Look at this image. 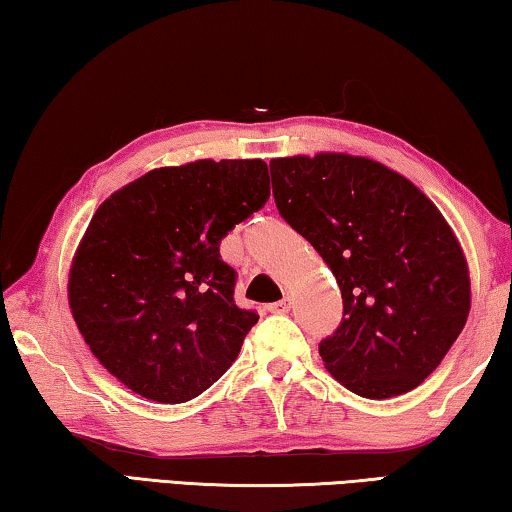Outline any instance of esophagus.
Here are the masks:
<instances>
[{
  "instance_id": "34e87169",
  "label": "esophagus",
  "mask_w": 512,
  "mask_h": 512,
  "mask_svg": "<svg viewBox=\"0 0 512 512\" xmlns=\"http://www.w3.org/2000/svg\"><path fill=\"white\" fill-rule=\"evenodd\" d=\"M289 309H291L289 298H282V300L273 302V305H268V311H271V314H289Z\"/></svg>"
}]
</instances>
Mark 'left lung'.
Returning <instances> with one entry per match:
<instances>
[{"mask_svg": "<svg viewBox=\"0 0 512 512\" xmlns=\"http://www.w3.org/2000/svg\"><path fill=\"white\" fill-rule=\"evenodd\" d=\"M277 212L332 268L343 296L318 352L370 400L422 384L470 314V275L443 214L411 180L368 158L318 153L271 162Z\"/></svg>", "mask_w": 512, "mask_h": 512, "instance_id": "8db88e82", "label": "left lung"}]
</instances>
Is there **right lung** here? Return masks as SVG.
<instances>
[{"mask_svg":"<svg viewBox=\"0 0 512 512\" xmlns=\"http://www.w3.org/2000/svg\"><path fill=\"white\" fill-rule=\"evenodd\" d=\"M271 196L264 160H198L144 173L99 205L69 273V307L110 375L180 404L237 359L259 316L235 302L221 239Z\"/></svg>","mask_w":512,"mask_h":512,"instance_id":"right-lung-1","label":"right lung"}]
</instances>
